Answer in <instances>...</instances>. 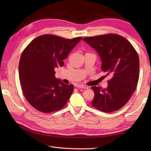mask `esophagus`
Instances as JSON below:
<instances>
[{
    "label": "esophagus",
    "instance_id": "1",
    "mask_svg": "<svg viewBox=\"0 0 151 151\" xmlns=\"http://www.w3.org/2000/svg\"><path fill=\"white\" fill-rule=\"evenodd\" d=\"M77 88H82V89H88V87L87 86H84V85H77Z\"/></svg>",
    "mask_w": 151,
    "mask_h": 151
}]
</instances>
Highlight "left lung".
I'll return each mask as SVG.
<instances>
[{"label":"left lung","mask_w":151,"mask_h":151,"mask_svg":"<svg viewBox=\"0 0 151 151\" xmlns=\"http://www.w3.org/2000/svg\"><path fill=\"white\" fill-rule=\"evenodd\" d=\"M102 61L101 69L111 79L106 89L91 87L94 93L92 106L105 113L115 111L127 103L139 78V58L132 44L123 36L113 33L85 37Z\"/></svg>","instance_id":"8db88e82"}]
</instances>
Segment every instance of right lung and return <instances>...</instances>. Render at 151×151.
Here are the masks:
<instances>
[{"mask_svg":"<svg viewBox=\"0 0 151 151\" xmlns=\"http://www.w3.org/2000/svg\"><path fill=\"white\" fill-rule=\"evenodd\" d=\"M82 39L43 35L32 40L23 50L19 63L22 93L38 111L48 113L65 106L74 86L57 79L55 68L64 65L63 60Z\"/></svg>","mask_w":151,"mask_h":151,"instance_id":"add662e5","label":"right lung"}]
</instances>
